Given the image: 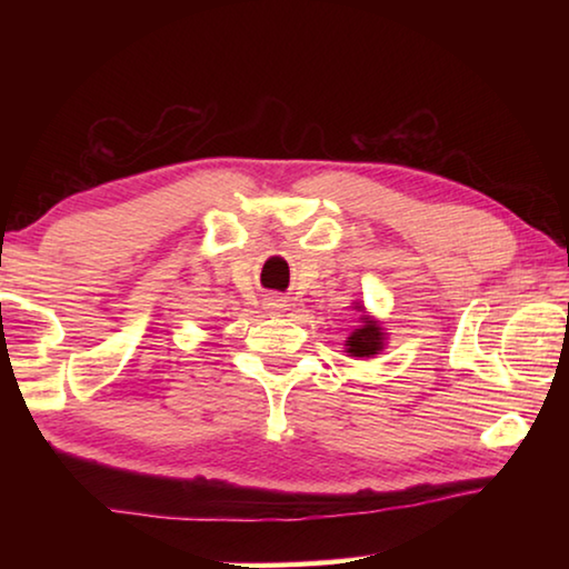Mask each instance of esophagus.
Wrapping results in <instances>:
<instances>
[{"label":"esophagus","mask_w":569,"mask_h":569,"mask_svg":"<svg viewBox=\"0 0 569 569\" xmlns=\"http://www.w3.org/2000/svg\"><path fill=\"white\" fill-rule=\"evenodd\" d=\"M266 308H268V311H271V313H283L286 308H288V301H286L283 296H268V298H266Z\"/></svg>","instance_id":"esophagus-1"}]
</instances>
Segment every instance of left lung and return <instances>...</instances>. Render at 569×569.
Wrapping results in <instances>:
<instances>
[{
    "label": "left lung",
    "instance_id": "left-lung-1",
    "mask_svg": "<svg viewBox=\"0 0 569 569\" xmlns=\"http://www.w3.org/2000/svg\"><path fill=\"white\" fill-rule=\"evenodd\" d=\"M351 308L353 311H359L361 316H359V326H356L343 343L346 353H349L351 359H373V356L383 351L389 333L377 316H371L369 308H366L361 301H353Z\"/></svg>",
    "mask_w": 569,
    "mask_h": 569
}]
</instances>
